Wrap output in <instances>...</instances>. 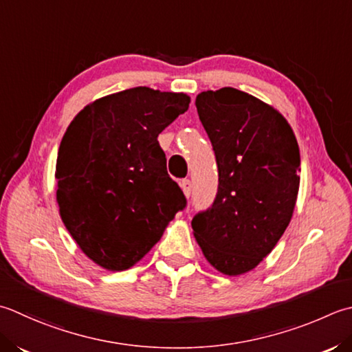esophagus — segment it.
Instances as JSON below:
<instances>
[{
  "mask_svg": "<svg viewBox=\"0 0 352 352\" xmlns=\"http://www.w3.org/2000/svg\"><path fill=\"white\" fill-rule=\"evenodd\" d=\"M180 186H182V189L184 192V195L189 198L190 197V192H192V183H190V180H188V178H184V180L180 182Z\"/></svg>",
  "mask_w": 352,
  "mask_h": 352,
  "instance_id": "obj_1",
  "label": "esophagus"
}]
</instances>
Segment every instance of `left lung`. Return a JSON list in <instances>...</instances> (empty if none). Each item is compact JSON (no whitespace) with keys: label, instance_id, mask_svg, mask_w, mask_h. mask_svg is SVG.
Wrapping results in <instances>:
<instances>
[{"label":"left lung","instance_id":"8db88e82","mask_svg":"<svg viewBox=\"0 0 352 352\" xmlns=\"http://www.w3.org/2000/svg\"><path fill=\"white\" fill-rule=\"evenodd\" d=\"M218 166L210 208L192 218L206 259L229 276L256 267L284 235L299 190V146L276 109L236 88L197 96Z\"/></svg>","mask_w":352,"mask_h":352}]
</instances>
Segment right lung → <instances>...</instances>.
Wrapping results in <instances>:
<instances>
[{
    "label": "right lung",
    "instance_id": "obj_1",
    "mask_svg": "<svg viewBox=\"0 0 352 352\" xmlns=\"http://www.w3.org/2000/svg\"><path fill=\"white\" fill-rule=\"evenodd\" d=\"M189 96L135 87L89 103L60 142L56 198L80 250L107 270L133 267L186 208L157 137Z\"/></svg>",
    "mask_w": 352,
    "mask_h": 352
}]
</instances>
